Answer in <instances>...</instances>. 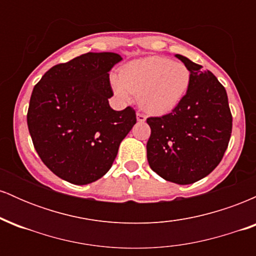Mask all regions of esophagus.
I'll return each instance as SVG.
<instances>
[{
  "label": "esophagus",
  "mask_w": 256,
  "mask_h": 256,
  "mask_svg": "<svg viewBox=\"0 0 256 256\" xmlns=\"http://www.w3.org/2000/svg\"><path fill=\"white\" fill-rule=\"evenodd\" d=\"M136 118H137V122H144L146 119V116H143L142 113H137Z\"/></svg>",
  "instance_id": "34e87169"
}]
</instances>
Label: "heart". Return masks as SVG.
<instances>
[{"label": "heart", "instance_id": "1", "mask_svg": "<svg viewBox=\"0 0 256 256\" xmlns=\"http://www.w3.org/2000/svg\"><path fill=\"white\" fill-rule=\"evenodd\" d=\"M112 88L124 101L137 94L140 107L150 114L174 110L186 94L190 71L184 64L164 56L138 58L126 64L120 77H112Z\"/></svg>", "mask_w": 256, "mask_h": 256}]
</instances>
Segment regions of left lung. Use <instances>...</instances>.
<instances>
[{"label":"left lung","instance_id":"obj_1","mask_svg":"<svg viewBox=\"0 0 256 256\" xmlns=\"http://www.w3.org/2000/svg\"><path fill=\"white\" fill-rule=\"evenodd\" d=\"M176 58L190 71L189 88L171 113L146 119L152 130L146 158L161 178L186 185L219 165L231 137L232 116L216 76L183 55Z\"/></svg>","mask_w":256,"mask_h":256}]
</instances>
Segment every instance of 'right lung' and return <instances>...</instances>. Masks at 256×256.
Instances as JSON below:
<instances>
[{
  "mask_svg": "<svg viewBox=\"0 0 256 256\" xmlns=\"http://www.w3.org/2000/svg\"><path fill=\"white\" fill-rule=\"evenodd\" d=\"M116 52H86L55 64L34 85L28 126L34 149L64 180L85 185L110 171L122 140L136 124L131 107L112 110L110 71Z\"/></svg>",
  "mask_w": 256,
  "mask_h": 256,
  "instance_id": "right-lung-1",
  "label": "right lung"
}]
</instances>
